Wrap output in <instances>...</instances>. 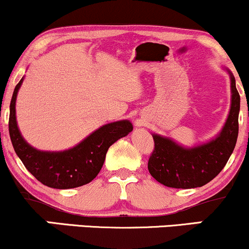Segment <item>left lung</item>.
Returning a JSON list of instances; mask_svg holds the SVG:
<instances>
[{
	"mask_svg": "<svg viewBox=\"0 0 249 249\" xmlns=\"http://www.w3.org/2000/svg\"><path fill=\"white\" fill-rule=\"evenodd\" d=\"M232 105L222 131L212 142L193 148L153 134L154 148L148 158V171L157 181L167 187H201L215 178L227 164L239 133L240 95L231 73Z\"/></svg>",
	"mask_w": 249,
	"mask_h": 249,
	"instance_id": "left-lung-1",
	"label": "left lung"
}]
</instances>
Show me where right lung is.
Wrapping results in <instances>:
<instances>
[{
  "instance_id": "1",
  "label": "right lung",
  "mask_w": 249,
  "mask_h": 249,
  "mask_svg": "<svg viewBox=\"0 0 249 249\" xmlns=\"http://www.w3.org/2000/svg\"><path fill=\"white\" fill-rule=\"evenodd\" d=\"M22 81L15 87L10 102L9 134L14 150L23 165L35 178L48 187H79L96 178L104 164L108 147L132 131L128 121L104 125L91 133L81 144L63 152H43L31 147L22 138L17 127L15 103Z\"/></svg>"
}]
</instances>
